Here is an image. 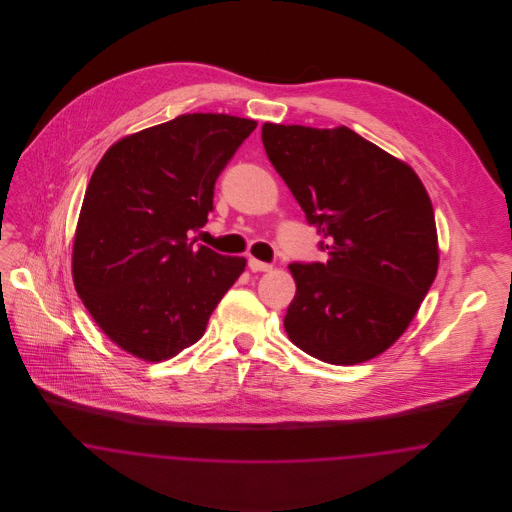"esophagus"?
Masks as SVG:
<instances>
[{
  "label": "esophagus",
  "instance_id": "esophagus-1",
  "mask_svg": "<svg viewBox=\"0 0 512 512\" xmlns=\"http://www.w3.org/2000/svg\"><path fill=\"white\" fill-rule=\"evenodd\" d=\"M247 267L251 268L253 272H267V270H270L272 268V265H268V263H263V261H259V259H249L247 261Z\"/></svg>",
  "mask_w": 512,
  "mask_h": 512
}]
</instances>
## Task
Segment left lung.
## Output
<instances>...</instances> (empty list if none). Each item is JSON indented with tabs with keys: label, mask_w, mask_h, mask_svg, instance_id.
<instances>
[{
	"label": "left lung",
	"mask_w": 512,
	"mask_h": 512,
	"mask_svg": "<svg viewBox=\"0 0 512 512\" xmlns=\"http://www.w3.org/2000/svg\"><path fill=\"white\" fill-rule=\"evenodd\" d=\"M268 161L324 238V263H292L290 340L330 365L384 353L438 274L432 201L409 165L347 126L263 124Z\"/></svg>",
	"instance_id": "1"
}]
</instances>
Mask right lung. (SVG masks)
<instances>
[{
    "instance_id": "1",
    "label": "right lung",
    "mask_w": 512,
    "mask_h": 512,
    "mask_svg": "<svg viewBox=\"0 0 512 512\" xmlns=\"http://www.w3.org/2000/svg\"><path fill=\"white\" fill-rule=\"evenodd\" d=\"M257 122L194 113L126 136L90 178L74 234L78 297L124 351L159 363L194 345L244 257L195 244L215 182Z\"/></svg>"
}]
</instances>
